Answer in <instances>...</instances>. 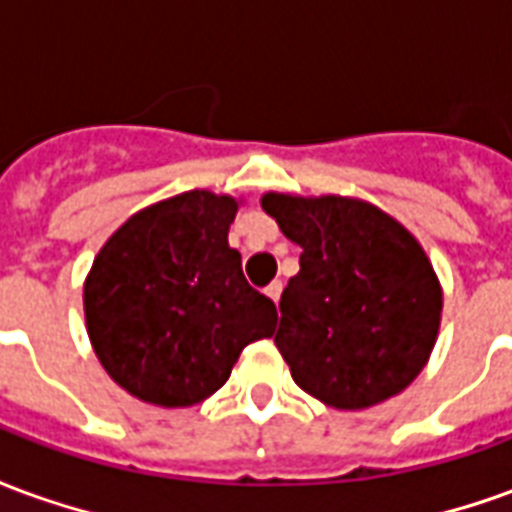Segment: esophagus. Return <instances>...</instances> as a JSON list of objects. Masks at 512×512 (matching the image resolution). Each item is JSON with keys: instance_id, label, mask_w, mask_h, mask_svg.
I'll return each instance as SVG.
<instances>
[{"instance_id": "34e87169", "label": "esophagus", "mask_w": 512, "mask_h": 512, "mask_svg": "<svg viewBox=\"0 0 512 512\" xmlns=\"http://www.w3.org/2000/svg\"><path fill=\"white\" fill-rule=\"evenodd\" d=\"M266 296L271 301H279V296H282V282H279V279H274V282H271V285H268L266 288Z\"/></svg>"}]
</instances>
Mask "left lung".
Returning a JSON list of instances; mask_svg holds the SVG:
<instances>
[{"mask_svg":"<svg viewBox=\"0 0 512 512\" xmlns=\"http://www.w3.org/2000/svg\"><path fill=\"white\" fill-rule=\"evenodd\" d=\"M263 211L301 246L274 334L293 381L348 411L403 392L428 362L441 321L439 279L417 238L348 197L266 194Z\"/></svg>","mask_w":512,"mask_h":512,"instance_id":"8db88e82","label":"left lung"}]
</instances>
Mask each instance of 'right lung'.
<instances>
[{"instance_id": "right-lung-1", "label": "right lung", "mask_w": 512, "mask_h": 512, "mask_svg": "<svg viewBox=\"0 0 512 512\" xmlns=\"http://www.w3.org/2000/svg\"><path fill=\"white\" fill-rule=\"evenodd\" d=\"M238 202L186 191L134 213L98 252L84 315L106 373L153 406H194L271 337L274 301L246 282L227 230Z\"/></svg>"}]
</instances>
